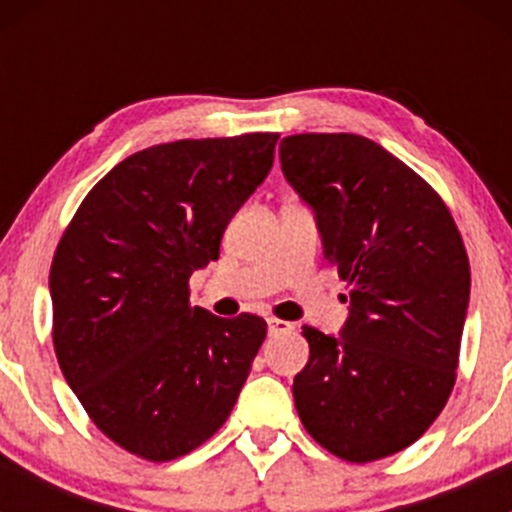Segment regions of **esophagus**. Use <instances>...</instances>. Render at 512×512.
<instances>
[{"label": "esophagus", "instance_id": "1", "mask_svg": "<svg viewBox=\"0 0 512 512\" xmlns=\"http://www.w3.org/2000/svg\"><path fill=\"white\" fill-rule=\"evenodd\" d=\"M267 332H270V337H280V334H287L292 332V324L285 322V319H267Z\"/></svg>", "mask_w": 512, "mask_h": 512}]
</instances>
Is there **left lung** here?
Segmentation results:
<instances>
[{
  "label": "left lung",
  "mask_w": 512,
  "mask_h": 512,
  "mask_svg": "<svg viewBox=\"0 0 512 512\" xmlns=\"http://www.w3.org/2000/svg\"><path fill=\"white\" fill-rule=\"evenodd\" d=\"M280 163L312 208L324 260L349 285L339 337L302 327L309 361L294 376V406L329 453L379 461L421 438L456 384L466 247L436 190L369 138L287 136Z\"/></svg>",
  "instance_id": "8db88e82"
}]
</instances>
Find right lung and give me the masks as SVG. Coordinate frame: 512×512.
Returning <instances> with one entry per match:
<instances>
[{
    "label": "right lung",
    "mask_w": 512,
    "mask_h": 512,
    "mask_svg": "<svg viewBox=\"0 0 512 512\" xmlns=\"http://www.w3.org/2000/svg\"><path fill=\"white\" fill-rule=\"evenodd\" d=\"M280 133L151 146L108 170L49 272L54 352L91 421L128 453L173 461L230 416L267 337L257 314L190 307L188 280L275 160Z\"/></svg>",
    "instance_id": "obj_1"
}]
</instances>
